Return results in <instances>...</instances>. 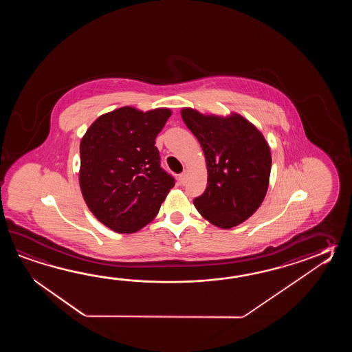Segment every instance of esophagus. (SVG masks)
<instances>
[{"label": "esophagus", "instance_id": "1", "mask_svg": "<svg viewBox=\"0 0 352 352\" xmlns=\"http://www.w3.org/2000/svg\"><path fill=\"white\" fill-rule=\"evenodd\" d=\"M186 176H187V171L185 170L184 173H181L179 176V182H181V185H184L185 182H186Z\"/></svg>", "mask_w": 352, "mask_h": 352}]
</instances>
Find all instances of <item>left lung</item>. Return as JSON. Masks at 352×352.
<instances>
[{
    "label": "left lung",
    "instance_id": "1",
    "mask_svg": "<svg viewBox=\"0 0 352 352\" xmlns=\"http://www.w3.org/2000/svg\"><path fill=\"white\" fill-rule=\"evenodd\" d=\"M181 117L201 144L208 186L194 205L211 224L221 229L244 223L268 191L272 155L262 132L238 113L202 114L182 108Z\"/></svg>",
    "mask_w": 352,
    "mask_h": 352
}]
</instances>
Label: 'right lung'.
Wrapping results in <instances>:
<instances>
[{
	"instance_id": "right-lung-1",
	"label": "right lung",
	"mask_w": 352,
	"mask_h": 352,
	"mask_svg": "<svg viewBox=\"0 0 352 352\" xmlns=\"http://www.w3.org/2000/svg\"><path fill=\"white\" fill-rule=\"evenodd\" d=\"M168 108L122 107L99 116L80 141L79 185L91 214L113 232L132 234L157 215L175 179L161 168L155 140Z\"/></svg>"
}]
</instances>
